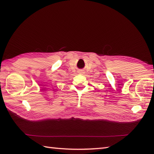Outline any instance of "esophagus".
<instances>
[{"label": "esophagus", "mask_w": 154, "mask_h": 154, "mask_svg": "<svg viewBox=\"0 0 154 154\" xmlns=\"http://www.w3.org/2000/svg\"><path fill=\"white\" fill-rule=\"evenodd\" d=\"M79 72H80V73H83V70H80V71H79Z\"/></svg>", "instance_id": "obj_1"}]
</instances>
